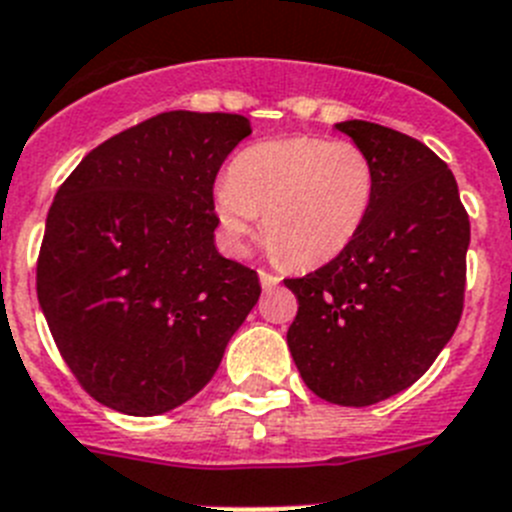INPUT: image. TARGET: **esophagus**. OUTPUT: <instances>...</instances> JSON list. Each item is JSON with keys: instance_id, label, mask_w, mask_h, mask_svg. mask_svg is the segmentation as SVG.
Wrapping results in <instances>:
<instances>
[{"instance_id": "1", "label": "esophagus", "mask_w": 512, "mask_h": 512, "mask_svg": "<svg viewBox=\"0 0 512 512\" xmlns=\"http://www.w3.org/2000/svg\"><path fill=\"white\" fill-rule=\"evenodd\" d=\"M260 283H262V288L268 291V288L278 286V283H281V278H278V275H273V273H268V270H260Z\"/></svg>"}]
</instances>
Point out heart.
Here are the masks:
<instances>
[{
  "label": "heart",
  "instance_id": "1",
  "mask_svg": "<svg viewBox=\"0 0 512 512\" xmlns=\"http://www.w3.org/2000/svg\"><path fill=\"white\" fill-rule=\"evenodd\" d=\"M376 170L355 141L314 136L244 149L216 185L213 208L226 250L242 255L262 213L275 257L314 268L340 255L366 224Z\"/></svg>",
  "mask_w": 512,
  "mask_h": 512
}]
</instances>
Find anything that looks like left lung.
<instances>
[{
	"mask_svg": "<svg viewBox=\"0 0 512 512\" xmlns=\"http://www.w3.org/2000/svg\"><path fill=\"white\" fill-rule=\"evenodd\" d=\"M337 131L368 151L376 195L340 255L283 281L299 301L288 348L317 397L368 407L415 384L459 327L469 213L422 141L368 121Z\"/></svg>",
	"mask_w": 512,
	"mask_h": 512,
	"instance_id": "8db88e82",
	"label": "left lung"
}]
</instances>
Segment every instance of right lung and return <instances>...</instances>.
Listing matches in <instances>:
<instances>
[{
	"label": "right lung",
	"instance_id": "add662e5",
	"mask_svg": "<svg viewBox=\"0 0 512 512\" xmlns=\"http://www.w3.org/2000/svg\"><path fill=\"white\" fill-rule=\"evenodd\" d=\"M252 133L234 113L170 110L92 149L59 188L38 301L74 379L123 415L195 397L260 299V278L213 244V182Z\"/></svg>",
	"mask_w": 512,
	"mask_h": 512
}]
</instances>
